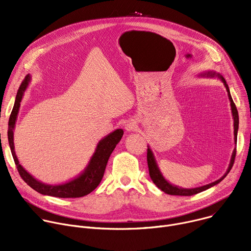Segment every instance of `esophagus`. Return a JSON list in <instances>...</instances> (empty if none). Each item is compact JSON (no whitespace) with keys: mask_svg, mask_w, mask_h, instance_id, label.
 I'll list each match as a JSON object with an SVG mask.
<instances>
[{"mask_svg":"<svg viewBox=\"0 0 251 251\" xmlns=\"http://www.w3.org/2000/svg\"><path fill=\"white\" fill-rule=\"evenodd\" d=\"M125 129L127 132H132V131H136L138 129V125L136 123L135 120H129L126 122L125 124Z\"/></svg>","mask_w":251,"mask_h":251,"instance_id":"obj_1","label":"esophagus"}]
</instances>
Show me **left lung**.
<instances>
[{"instance_id":"8db88e82","label":"left lung","mask_w":251,"mask_h":251,"mask_svg":"<svg viewBox=\"0 0 251 251\" xmlns=\"http://www.w3.org/2000/svg\"><path fill=\"white\" fill-rule=\"evenodd\" d=\"M198 77H201V78H218L220 79L226 91H227V96H228V99H229V102H230V108H231V113H232V119H233V135H234V143H235V146H236V140H237V131H238V124H239V120H238V112H237V109L235 107V104L231 98V95H230V91H229V88H228V85L226 84V79L224 78V76L218 73H216V71L213 70H207V71H204V73H201L198 75ZM235 154H236V148L233 149L232 151V154H231V157H230V161H229V164H228V167H227V170L226 172L225 173V175L219 178V180L214 181L210 184H207V185H204V186H201V187H198V188H191V189H185V188H181L178 186H176V185H173L171 184L169 181H167L165 176H163V174L161 173V170L159 169V166L157 164V161H156V158H155V155L151 149V147L148 145V150H147V162H148V168H149V174H150V176L152 178L153 183L161 190L163 191L164 193L168 194V195H174V196H193V195H196V194H199L201 192H203L213 186L218 185L219 183H221L224 178L227 176V174L229 173V171L231 170L232 166H233V163H234V158H235Z\"/></svg>"}]
</instances>
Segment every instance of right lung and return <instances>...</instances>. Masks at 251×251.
<instances>
[{
    "label": "right lung",
    "mask_w": 251,
    "mask_h": 251,
    "mask_svg": "<svg viewBox=\"0 0 251 251\" xmlns=\"http://www.w3.org/2000/svg\"><path fill=\"white\" fill-rule=\"evenodd\" d=\"M29 81L30 75H27L18 90L14 108L10 116L8 129L9 145L11 148L15 164L22 178L31 189L45 196H50L55 198H80L90 194L100 184L105 172L107 162H108L111 153L113 152V150L115 149L116 145L120 142L124 134L123 129L114 130L108 135H106L97 143L95 151L91 156L88 164L86 165L84 170L75 177L71 178V180L65 183L55 185L46 184L37 180V178L32 175H30L27 171H25V169L20 164V161L15 151L14 144V130L16 127L21 101L24 97L25 91L28 86Z\"/></svg>",
    "instance_id": "1"
}]
</instances>
